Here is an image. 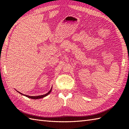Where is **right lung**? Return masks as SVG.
<instances>
[{"label":"right lung","instance_id":"right-lung-1","mask_svg":"<svg viewBox=\"0 0 129 129\" xmlns=\"http://www.w3.org/2000/svg\"><path fill=\"white\" fill-rule=\"evenodd\" d=\"M51 89H52V87H51V89H50V91H49L48 93H46V94H44V95H39V96H29V95H24V94H21V93H20V92H19V91H18V92H19L20 93V94H22V95H25V96H26V97H28V98H31V99H40V98H44V97H45V96H47L48 95H49V94H50V93L51 92Z\"/></svg>","mask_w":129,"mask_h":129}]
</instances>
